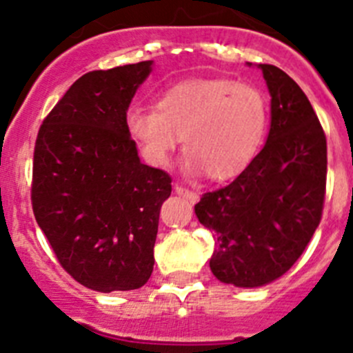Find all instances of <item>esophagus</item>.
Masks as SVG:
<instances>
[{
  "mask_svg": "<svg viewBox=\"0 0 353 353\" xmlns=\"http://www.w3.org/2000/svg\"><path fill=\"white\" fill-rule=\"evenodd\" d=\"M174 192H176L177 195H183V197H185L186 201H190V202H197L199 201L197 192H192V190H188V188H183L181 185H174Z\"/></svg>",
  "mask_w": 353,
  "mask_h": 353,
  "instance_id": "1",
  "label": "esophagus"
}]
</instances>
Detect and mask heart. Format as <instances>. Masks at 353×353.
I'll return each instance as SVG.
<instances>
[{
    "mask_svg": "<svg viewBox=\"0 0 353 353\" xmlns=\"http://www.w3.org/2000/svg\"><path fill=\"white\" fill-rule=\"evenodd\" d=\"M125 125L151 165H167L183 137L188 170L223 181L256 156L266 130V101L256 87L229 78L186 79L161 92L156 108L128 110Z\"/></svg>",
    "mask_w": 353,
    "mask_h": 353,
    "instance_id": "obj_1",
    "label": "heart"
}]
</instances>
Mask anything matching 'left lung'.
<instances>
[{
  "label": "left lung",
  "mask_w": 353,
  "mask_h": 353,
  "mask_svg": "<svg viewBox=\"0 0 353 353\" xmlns=\"http://www.w3.org/2000/svg\"><path fill=\"white\" fill-rule=\"evenodd\" d=\"M257 67L272 97L265 147L195 204L214 238L211 272L238 288L265 286L295 265L321 220L327 183V140L307 96L279 67Z\"/></svg>",
  "instance_id": "left-lung-1"
}]
</instances>
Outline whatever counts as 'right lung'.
<instances>
[{
    "mask_svg": "<svg viewBox=\"0 0 353 353\" xmlns=\"http://www.w3.org/2000/svg\"><path fill=\"white\" fill-rule=\"evenodd\" d=\"M152 60L92 70L42 122L33 152L32 206L57 259L101 293L139 290L154 266L167 172L143 165L128 133L131 99Z\"/></svg>",
    "mask_w": 353,
    "mask_h": 353,
    "instance_id": "obj_1",
    "label": "right lung"
}]
</instances>
